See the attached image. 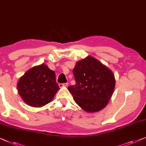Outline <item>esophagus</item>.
<instances>
[{
	"instance_id": "34e87169",
	"label": "esophagus",
	"mask_w": 146,
	"mask_h": 146,
	"mask_svg": "<svg viewBox=\"0 0 146 146\" xmlns=\"http://www.w3.org/2000/svg\"><path fill=\"white\" fill-rule=\"evenodd\" d=\"M68 85V84L67 83H64V84H59L58 86L60 88H62V87H66Z\"/></svg>"
}]
</instances>
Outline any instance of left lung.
<instances>
[{
    "label": "left lung",
    "mask_w": 146,
    "mask_h": 146,
    "mask_svg": "<svg viewBox=\"0 0 146 146\" xmlns=\"http://www.w3.org/2000/svg\"><path fill=\"white\" fill-rule=\"evenodd\" d=\"M76 84L68 87L75 102L88 113H96L108 104L115 87L113 72L92 56L77 62L73 69Z\"/></svg>",
    "instance_id": "1"
}]
</instances>
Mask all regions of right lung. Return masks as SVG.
<instances>
[{
    "mask_svg": "<svg viewBox=\"0 0 146 146\" xmlns=\"http://www.w3.org/2000/svg\"><path fill=\"white\" fill-rule=\"evenodd\" d=\"M17 88L23 101L33 107L47 105L60 89L55 72L44 64L27 70L20 78Z\"/></svg>",
    "mask_w": 146,
    "mask_h": 146,
    "instance_id": "1",
    "label": "right lung"
}]
</instances>
